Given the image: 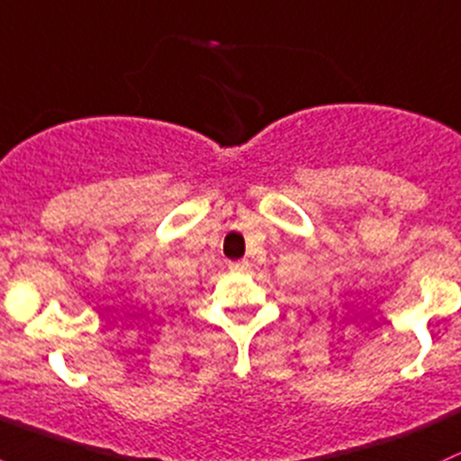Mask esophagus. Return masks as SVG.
<instances>
[{"mask_svg":"<svg viewBox=\"0 0 461 461\" xmlns=\"http://www.w3.org/2000/svg\"><path fill=\"white\" fill-rule=\"evenodd\" d=\"M249 268V261L241 259V261H232L230 264V270H246Z\"/></svg>","mask_w":461,"mask_h":461,"instance_id":"obj_1","label":"esophagus"}]
</instances>
